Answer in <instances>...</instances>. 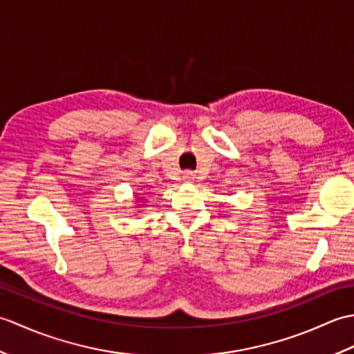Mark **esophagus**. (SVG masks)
Returning a JSON list of instances; mask_svg holds the SVG:
<instances>
[{"instance_id":"34e87169","label":"esophagus","mask_w":354,"mask_h":354,"mask_svg":"<svg viewBox=\"0 0 354 354\" xmlns=\"http://www.w3.org/2000/svg\"><path fill=\"white\" fill-rule=\"evenodd\" d=\"M183 179H184V181H187V183L193 181V173H190V171H185V173H184V176H183Z\"/></svg>"}]
</instances>
